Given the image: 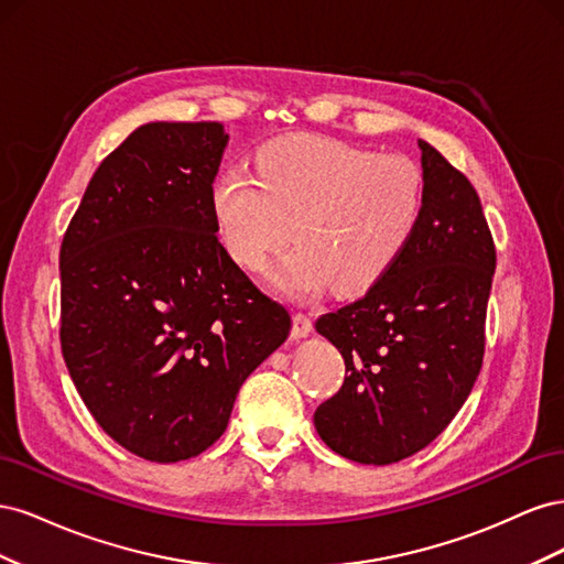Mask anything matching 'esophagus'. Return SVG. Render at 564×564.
<instances>
[{"mask_svg": "<svg viewBox=\"0 0 564 564\" xmlns=\"http://www.w3.org/2000/svg\"><path fill=\"white\" fill-rule=\"evenodd\" d=\"M313 332V319L311 315L305 313H294V327H292V336L294 338H305Z\"/></svg>", "mask_w": 564, "mask_h": 564, "instance_id": "34e87169", "label": "esophagus"}]
</instances>
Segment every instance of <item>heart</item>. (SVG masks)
<instances>
[{
  "label": "heart",
  "mask_w": 564,
  "mask_h": 564,
  "mask_svg": "<svg viewBox=\"0 0 564 564\" xmlns=\"http://www.w3.org/2000/svg\"><path fill=\"white\" fill-rule=\"evenodd\" d=\"M425 178L406 155H379L322 135H286L261 148L256 176L228 169L214 185L220 242L251 272L292 237L301 245L272 284L313 299L332 284L355 294L381 280L421 220Z\"/></svg>",
  "instance_id": "heart-1"
}]
</instances>
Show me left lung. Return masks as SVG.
I'll list each match as a JSON object with an SVG mask.
<instances>
[{"mask_svg": "<svg viewBox=\"0 0 564 564\" xmlns=\"http://www.w3.org/2000/svg\"><path fill=\"white\" fill-rule=\"evenodd\" d=\"M423 212L400 259L315 329L344 355L340 390L315 409L324 445L386 466L429 447L482 369L497 249L470 181L425 141Z\"/></svg>", "mask_w": 564, "mask_h": 564, "instance_id": "8db88e82", "label": "left lung"}]
</instances>
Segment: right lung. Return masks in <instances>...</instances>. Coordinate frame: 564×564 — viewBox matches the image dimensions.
I'll list each match as a JSON object with an SVG mask.
<instances>
[{"label":"right lung","instance_id":"1","mask_svg":"<svg viewBox=\"0 0 564 564\" xmlns=\"http://www.w3.org/2000/svg\"><path fill=\"white\" fill-rule=\"evenodd\" d=\"M218 122H150L100 162L61 245V348L96 423L174 464L224 435L292 315L218 242Z\"/></svg>","mask_w":564,"mask_h":564}]
</instances>
